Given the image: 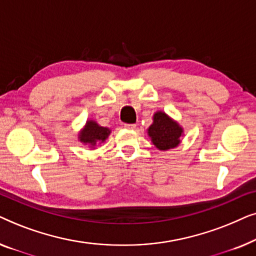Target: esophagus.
Returning a JSON list of instances; mask_svg holds the SVG:
<instances>
[{
  "label": "esophagus",
  "mask_w": 256,
  "mask_h": 256,
  "mask_svg": "<svg viewBox=\"0 0 256 256\" xmlns=\"http://www.w3.org/2000/svg\"><path fill=\"white\" fill-rule=\"evenodd\" d=\"M136 126L135 124H124V128L127 129H135Z\"/></svg>",
  "instance_id": "34e87169"
}]
</instances>
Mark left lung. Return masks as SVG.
Here are the masks:
<instances>
[{"mask_svg":"<svg viewBox=\"0 0 256 256\" xmlns=\"http://www.w3.org/2000/svg\"><path fill=\"white\" fill-rule=\"evenodd\" d=\"M148 135L157 149L169 150L180 143L183 128L164 112H156L152 124L148 128Z\"/></svg>","mask_w":256,"mask_h":256,"instance_id":"8db88e82","label":"left lung"}]
</instances>
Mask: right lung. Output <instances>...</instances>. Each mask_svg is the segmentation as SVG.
Returning a JSON list of instances; mask_svg holds the SVG:
<instances>
[{
  "mask_svg": "<svg viewBox=\"0 0 256 256\" xmlns=\"http://www.w3.org/2000/svg\"><path fill=\"white\" fill-rule=\"evenodd\" d=\"M110 134V129L107 127H101L96 121L88 120L86 122L85 127L79 132L78 138L80 142L88 144L90 148H94L99 143L106 141V138Z\"/></svg>",
  "mask_w": 256,
  "mask_h": 256,
  "instance_id": "right-lung-1",
  "label": "right lung"
}]
</instances>
